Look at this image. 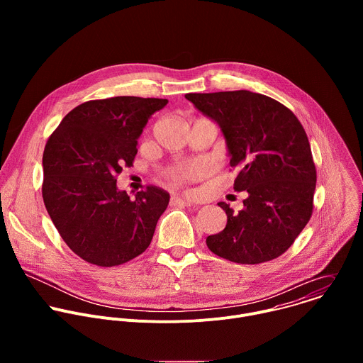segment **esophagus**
<instances>
[{
    "label": "esophagus",
    "mask_w": 363,
    "mask_h": 363,
    "mask_svg": "<svg viewBox=\"0 0 363 363\" xmlns=\"http://www.w3.org/2000/svg\"><path fill=\"white\" fill-rule=\"evenodd\" d=\"M171 205H182V206H192V202L179 196H172L171 198Z\"/></svg>",
    "instance_id": "obj_1"
}]
</instances>
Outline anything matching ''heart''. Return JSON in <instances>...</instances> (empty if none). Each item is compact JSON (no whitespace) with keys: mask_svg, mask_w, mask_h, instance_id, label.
<instances>
[{"mask_svg":"<svg viewBox=\"0 0 363 363\" xmlns=\"http://www.w3.org/2000/svg\"><path fill=\"white\" fill-rule=\"evenodd\" d=\"M208 172V167L202 162H191L182 167H178L169 172V179L177 186H185L191 182H195L205 177Z\"/></svg>","mask_w":363,"mask_h":363,"instance_id":"heart-1","label":"heart"}]
</instances>
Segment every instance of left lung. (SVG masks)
Instances as JSON below:
<instances>
[{
    "mask_svg": "<svg viewBox=\"0 0 363 363\" xmlns=\"http://www.w3.org/2000/svg\"><path fill=\"white\" fill-rule=\"evenodd\" d=\"M185 97L220 125L230 167L240 168L234 191L248 192L238 214L218 202L227 225L206 237V245L238 264L274 260L291 247L313 213L316 167L300 121L280 101L248 90Z\"/></svg>",
    "mask_w": 363,
    "mask_h": 363,
    "instance_id": "1",
    "label": "left lung"
}]
</instances>
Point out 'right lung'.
I'll list each match as a JSON object with an SVG mask.
<instances>
[{
  "label": "right lung",
  "instance_id": "add662e5",
  "mask_svg": "<svg viewBox=\"0 0 363 363\" xmlns=\"http://www.w3.org/2000/svg\"><path fill=\"white\" fill-rule=\"evenodd\" d=\"M167 99L116 96L70 111L43 153V199L67 247L99 267L125 264L150 244L169 194L155 185L135 199L116 186L133 167L138 138Z\"/></svg>",
  "mask_w": 363,
  "mask_h": 363
}]
</instances>
